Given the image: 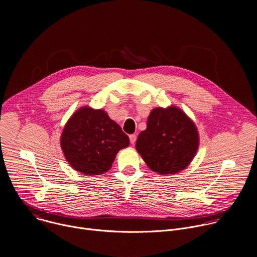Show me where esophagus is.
I'll use <instances>...</instances> for the list:
<instances>
[{
  "instance_id": "34e87169",
  "label": "esophagus",
  "mask_w": 257,
  "mask_h": 257,
  "mask_svg": "<svg viewBox=\"0 0 257 257\" xmlns=\"http://www.w3.org/2000/svg\"><path fill=\"white\" fill-rule=\"evenodd\" d=\"M129 138H130V142H131V144H134L135 143V141H136V135L135 134H132V135H130L129 136Z\"/></svg>"
}]
</instances>
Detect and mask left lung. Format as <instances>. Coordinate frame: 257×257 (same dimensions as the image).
<instances>
[{
  "mask_svg": "<svg viewBox=\"0 0 257 257\" xmlns=\"http://www.w3.org/2000/svg\"><path fill=\"white\" fill-rule=\"evenodd\" d=\"M199 146L195 123L176 105L153 108L146 129L137 137L135 148L148 167L160 174H177L194 159Z\"/></svg>",
  "mask_w": 257,
  "mask_h": 257,
  "instance_id": "left-lung-1",
  "label": "left lung"
}]
</instances>
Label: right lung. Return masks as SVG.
<instances>
[{
	"label": "right lung",
	"mask_w": 257,
	"mask_h": 257,
	"mask_svg": "<svg viewBox=\"0 0 257 257\" xmlns=\"http://www.w3.org/2000/svg\"><path fill=\"white\" fill-rule=\"evenodd\" d=\"M129 143V137L105 111L86 105L69 118L60 139L68 164L87 176L107 172Z\"/></svg>",
	"instance_id": "add662e5"
}]
</instances>
